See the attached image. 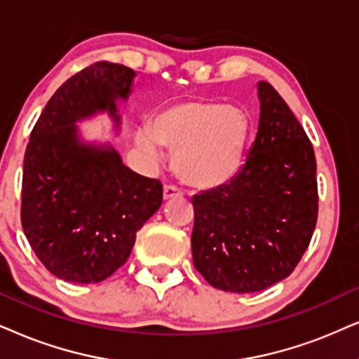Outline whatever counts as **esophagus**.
<instances>
[{
  "mask_svg": "<svg viewBox=\"0 0 359 359\" xmlns=\"http://www.w3.org/2000/svg\"><path fill=\"white\" fill-rule=\"evenodd\" d=\"M162 197H164V201H170V198L182 197V192H180L177 187H172V185H165L164 192H162Z\"/></svg>",
  "mask_w": 359,
  "mask_h": 359,
  "instance_id": "34e87169",
  "label": "esophagus"
}]
</instances>
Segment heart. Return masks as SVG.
Here are the masks:
<instances>
[{"mask_svg": "<svg viewBox=\"0 0 359 359\" xmlns=\"http://www.w3.org/2000/svg\"><path fill=\"white\" fill-rule=\"evenodd\" d=\"M250 140V119L240 107L212 99H189L165 106L135 135L139 151L158 158L174 151L172 167L185 185L198 190L224 187L242 169Z\"/></svg>", "mask_w": 359, "mask_h": 359, "instance_id": "heart-1", "label": "heart"}]
</instances>
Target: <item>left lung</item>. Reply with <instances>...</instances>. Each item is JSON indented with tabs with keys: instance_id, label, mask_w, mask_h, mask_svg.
I'll return each mask as SVG.
<instances>
[{
	"instance_id": "1",
	"label": "left lung",
	"mask_w": 359,
	"mask_h": 359,
	"mask_svg": "<svg viewBox=\"0 0 359 359\" xmlns=\"http://www.w3.org/2000/svg\"><path fill=\"white\" fill-rule=\"evenodd\" d=\"M260 121L242 170L192 198L194 265L212 287L260 292L294 270L318 217L310 139L273 86L258 83Z\"/></svg>"
}]
</instances>
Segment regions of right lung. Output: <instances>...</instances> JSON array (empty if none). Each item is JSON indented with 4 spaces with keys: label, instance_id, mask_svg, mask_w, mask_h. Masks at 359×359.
Returning a JSON list of instances; mask_svg holds the SVG:
<instances>
[{
    "label": "right lung",
    "instance_id": "obj_1",
    "mask_svg": "<svg viewBox=\"0 0 359 359\" xmlns=\"http://www.w3.org/2000/svg\"><path fill=\"white\" fill-rule=\"evenodd\" d=\"M135 72L96 62L66 81L41 112L22 164L21 224L54 276L99 283L124 265L135 233L162 205V184L122 164L111 144L86 142L78 122L107 114L121 129L117 102Z\"/></svg>",
    "mask_w": 359,
    "mask_h": 359
}]
</instances>
